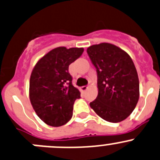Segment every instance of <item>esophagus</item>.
I'll list each match as a JSON object with an SVG mask.
<instances>
[{"mask_svg":"<svg viewBox=\"0 0 160 160\" xmlns=\"http://www.w3.org/2000/svg\"><path fill=\"white\" fill-rule=\"evenodd\" d=\"M88 86H83V87H81V90L82 91H86L87 89H88Z\"/></svg>","mask_w":160,"mask_h":160,"instance_id":"esophagus-1","label":"esophagus"}]
</instances>
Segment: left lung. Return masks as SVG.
<instances>
[{
	"mask_svg": "<svg viewBox=\"0 0 160 160\" xmlns=\"http://www.w3.org/2000/svg\"><path fill=\"white\" fill-rule=\"evenodd\" d=\"M87 52L96 69L98 88L90 105L106 121H123L134 111L139 98L138 77L132 59L108 43L91 46Z\"/></svg>",
	"mask_w": 160,
	"mask_h": 160,
	"instance_id": "obj_1",
	"label": "left lung"
}]
</instances>
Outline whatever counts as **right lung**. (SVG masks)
I'll return each instance as SVG.
<instances>
[{
    "label": "right lung",
    "instance_id": "add662e5",
    "mask_svg": "<svg viewBox=\"0 0 160 160\" xmlns=\"http://www.w3.org/2000/svg\"><path fill=\"white\" fill-rule=\"evenodd\" d=\"M83 52V48H57L32 69L29 98L37 116L49 126H62L72 118L74 102L80 98V93L72 85L69 66Z\"/></svg>",
    "mask_w": 160,
    "mask_h": 160
}]
</instances>
